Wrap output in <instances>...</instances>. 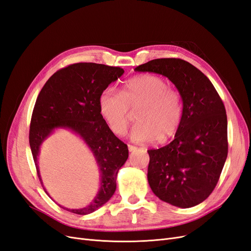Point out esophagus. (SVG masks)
<instances>
[{"label":"esophagus","instance_id":"34e87169","mask_svg":"<svg viewBox=\"0 0 251 251\" xmlns=\"http://www.w3.org/2000/svg\"><path fill=\"white\" fill-rule=\"evenodd\" d=\"M127 148H128V151H135L136 150H137V147H134V146H131V144H128V146H127Z\"/></svg>","mask_w":251,"mask_h":251}]
</instances>
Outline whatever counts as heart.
<instances>
[{
    "mask_svg": "<svg viewBox=\"0 0 251 251\" xmlns=\"http://www.w3.org/2000/svg\"><path fill=\"white\" fill-rule=\"evenodd\" d=\"M100 115L116 135H124L131 121V109L136 112V124L131 131L135 142L166 141L177 133L183 118V100L178 90L153 74H142L126 81L124 92L105 88L100 98Z\"/></svg>",
    "mask_w": 251,
    "mask_h": 251,
    "instance_id": "b5f03b06",
    "label": "heart"
}]
</instances>
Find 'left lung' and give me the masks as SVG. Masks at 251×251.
I'll return each mask as SVG.
<instances>
[{
    "label": "left lung",
    "mask_w": 251,
    "mask_h": 251,
    "mask_svg": "<svg viewBox=\"0 0 251 251\" xmlns=\"http://www.w3.org/2000/svg\"><path fill=\"white\" fill-rule=\"evenodd\" d=\"M168 77L180 92L184 112L175 139L149 150L148 181L159 199L188 208L216 187L228 151L227 116L211 81L180 58H157L135 68Z\"/></svg>",
    "instance_id": "obj_1"
}]
</instances>
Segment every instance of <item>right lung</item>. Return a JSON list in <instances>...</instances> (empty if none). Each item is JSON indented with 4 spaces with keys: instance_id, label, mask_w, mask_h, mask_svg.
Masks as SVG:
<instances>
[{
    "instance_id": "1",
    "label": "right lung",
    "mask_w": 251,
    "mask_h": 251,
    "mask_svg": "<svg viewBox=\"0 0 251 251\" xmlns=\"http://www.w3.org/2000/svg\"><path fill=\"white\" fill-rule=\"evenodd\" d=\"M124 73L119 67L73 64L53 74L36 98L29 143L43 187L37 157L43 142L57 128L79 136L92 151L100 170V191L88 206L70 209L59 205L73 214L89 215L111 199L116 191L117 173L128 157L127 146L110 130L98 108V98L102 91ZM44 191L49 196L45 187Z\"/></svg>"
}]
</instances>
